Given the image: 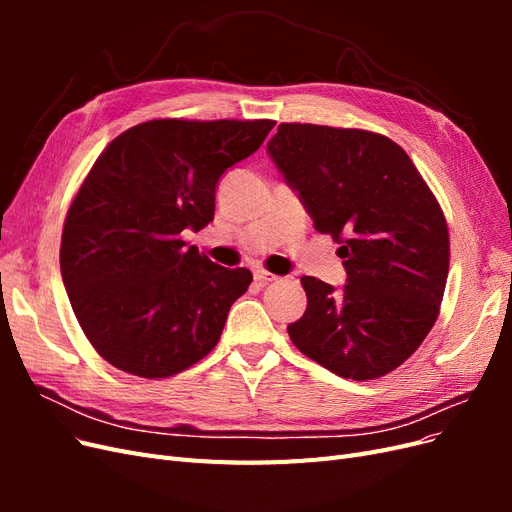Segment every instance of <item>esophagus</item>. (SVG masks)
<instances>
[{
    "instance_id": "34e87169",
    "label": "esophagus",
    "mask_w": 512,
    "mask_h": 512,
    "mask_svg": "<svg viewBox=\"0 0 512 512\" xmlns=\"http://www.w3.org/2000/svg\"><path fill=\"white\" fill-rule=\"evenodd\" d=\"M254 280L260 282V284H269V282L280 280V277H277V275L271 273V271H265V269H254Z\"/></svg>"
}]
</instances>
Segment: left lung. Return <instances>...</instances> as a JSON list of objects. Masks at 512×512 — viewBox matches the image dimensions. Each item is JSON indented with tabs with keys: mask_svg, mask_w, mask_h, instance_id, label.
Instances as JSON below:
<instances>
[{
	"mask_svg": "<svg viewBox=\"0 0 512 512\" xmlns=\"http://www.w3.org/2000/svg\"><path fill=\"white\" fill-rule=\"evenodd\" d=\"M267 151L314 228L342 243V292L301 277L305 314L288 335L333 374L374 380L416 352L440 314L448 275L444 213L408 153L354 128L282 123Z\"/></svg>",
	"mask_w": 512,
	"mask_h": 512,
	"instance_id": "1",
	"label": "left lung"
}]
</instances>
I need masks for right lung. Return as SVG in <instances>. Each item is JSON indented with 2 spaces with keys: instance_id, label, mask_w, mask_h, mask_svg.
Here are the masks:
<instances>
[{
  "instance_id": "right-lung-1",
  "label": "right lung",
  "mask_w": 512,
  "mask_h": 512,
  "mask_svg": "<svg viewBox=\"0 0 512 512\" xmlns=\"http://www.w3.org/2000/svg\"><path fill=\"white\" fill-rule=\"evenodd\" d=\"M275 121L153 119L119 134L91 166L61 232L74 316L104 361L168 378L220 342L245 267L215 265L185 243L205 228L224 170L250 158Z\"/></svg>"
}]
</instances>
